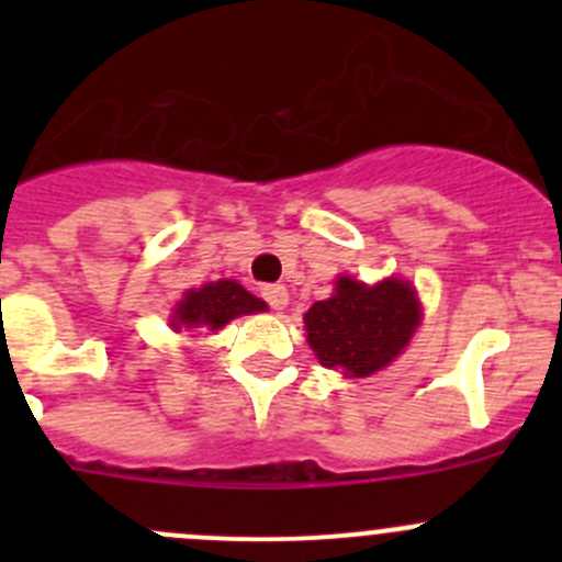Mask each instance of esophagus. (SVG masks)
Here are the masks:
<instances>
[{"label":"esophagus","mask_w":562,"mask_h":562,"mask_svg":"<svg viewBox=\"0 0 562 562\" xmlns=\"http://www.w3.org/2000/svg\"><path fill=\"white\" fill-rule=\"evenodd\" d=\"M263 299L269 302L271 310H285L288 304V288L285 285H266Z\"/></svg>","instance_id":"1"}]
</instances>
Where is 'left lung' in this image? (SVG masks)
I'll return each instance as SVG.
<instances>
[{"instance_id":"obj_1","label":"left lung","mask_w":562,"mask_h":562,"mask_svg":"<svg viewBox=\"0 0 562 562\" xmlns=\"http://www.w3.org/2000/svg\"><path fill=\"white\" fill-rule=\"evenodd\" d=\"M422 323L416 288L407 280L364 285L353 277L334 282V296L304 315L307 342L317 361L345 378H370L389 367Z\"/></svg>"}]
</instances>
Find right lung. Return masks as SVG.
<instances>
[{
	"label": "right lung",
	"mask_w": 562,
	"mask_h": 562,
	"mask_svg": "<svg viewBox=\"0 0 562 562\" xmlns=\"http://www.w3.org/2000/svg\"><path fill=\"white\" fill-rule=\"evenodd\" d=\"M266 302L245 291L236 280H217L206 282L203 288H192L181 296L171 315V328H223L239 315L263 313Z\"/></svg>",
	"instance_id": "right-lung-1"
}]
</instances>
